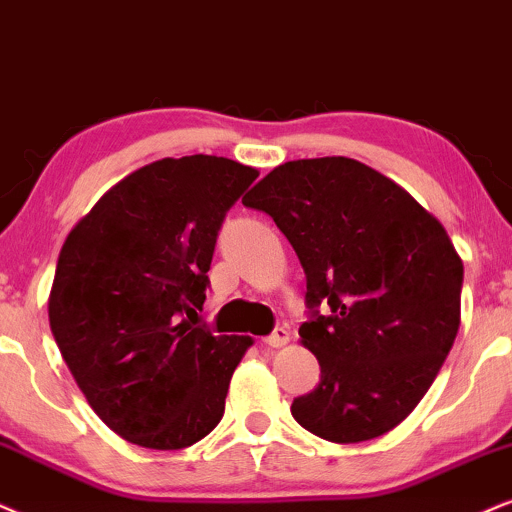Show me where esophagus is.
Segmentation results:
<instances>
[{
	"label": "esophagus",
	"instance_id": "esophagus-1",
	"mask_svg": "<svg viewBox=\"0 0 512 512\" xmlns=\"http://www.w3.org/2000/svg\"><path fill=\"white\" fill-rule=\"evenodd\" d=\"M288 342H290V331H288L286 326L276 328L274 333L264 338V345H269V347H286Z\"/></svg>",
	"mask_w": 512,
	"mask_h": 512
}]
</instances>
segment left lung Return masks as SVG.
<instances>
[{"label": "left lung", "instance_id": "obj_1", "mask_svg": "<svg viewBox=\"0 0 512 512\" xmlns=\"http://www.w3.org/2000/svg\"><path fill=\"white\" fill-rule=\"evenodd\" d=\"M286 234L307 276L300 342L321 383L293 418L335 444L380 437L430 390L461 326L463 262L409 191L359 160H290L243 198ZM328 303L332 314H318Z\"/></svg>", "mask_w": 512, "mask_h": 512}]
</instances>
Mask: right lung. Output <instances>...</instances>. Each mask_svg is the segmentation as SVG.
I'll list each match as a JSON object with an SVG mask.
<instances>
[{
	"label": "right lung",
	"mask_w": 512,
	"mask_h": 512,
	"mask_svg": "<svg viewBox=\"0 0 512 512\" xmlns=\"http://www.w3.org/2000/svg\"><path fill=\"white\" fill-rule=\"evenodd\" d=\"M255 167L217 155L127 174L73 226L49 293V326L96 416L144 449H184L224 416L250 335L191 326L219 226Z\"/></svg>",
	"instance_id": "1"
}]
</instances>
